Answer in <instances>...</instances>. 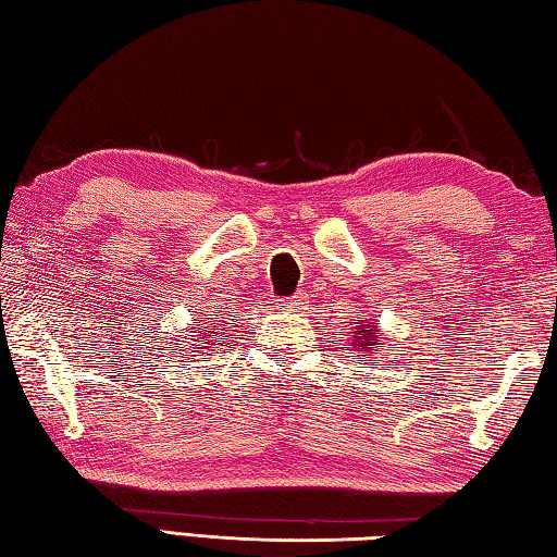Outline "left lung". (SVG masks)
Here are the masks:
<instances>
[{
  "label": "left lung",
  "mask_w": 557,
  "mask_h": 557,
  "mask_svg": "<svg viewBox=\"0 0 557 557\" xmlns=\"http://www.w3.org/2000/svg\"><path fill=\"white\" fill-rule=\"evenodd\" d=\"M381 339H385V337H383V332L377 330V322H366V320L356 322V327L351 332V346L361 356H366V359H373V354L377 351V344H381Z\"/></svg>",
  "instance_id": "left-lung-1"
}]
</instances>
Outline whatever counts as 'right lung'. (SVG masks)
<instances>
[{
    "label": "right lung",
    "instance_id": "right-lung-1",
    "mask_svg": "<svg viewBox=\"0 0 557 557\" xmlns=\"http://www.w3.org/2000/svg\"><path fill=\"white\" fill-rule=\"evenodd\" d=\"M218 334H220V332H213V330H208V327H206L201 334H198V339H196V342H198V344H196V349H206L203 344H213ZM208 351H213V349H208Z\"/></svg>",
    "mask_w": 557,
    "mask_h": 557
}]
</instances>
